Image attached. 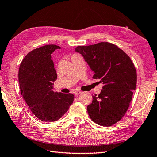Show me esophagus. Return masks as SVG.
I'll return each instance as SVG.
<instances>
[{
    "label": "esophagus",
    "instance_id": "obj_1",
    "mask_svg": "<svg viewBox=\"0 0 157 157\" xmlns=\"http://www.w3.org/2000/svg\"><path fill=\"white\" fill-rule=\"evenodd\" d=\"M81 90H75V95H76V96H78L79 94H81Z\"/></svg>",
    "mask_w": 157,
    "mask_h": 157
}]
</instances>
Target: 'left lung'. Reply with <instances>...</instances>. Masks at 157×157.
Instances as JSON below:
<instances>
[{
    "label": "left lung",
    "instance_id": "8db88e82",
    "mask_svg": "<svg viewBox=\"0 0 157 157\" xmlns=\"http://www.w3.org/2000/svg\"><path fill=\"white\" fill-rule=\"evenodd\" d=\"M75 50L94 72L93 78L103 85L99 95H93L92 103L87 106L89 116L100 126H113L130 106L137 81L134 64L122 50L109 42L80 46Z\"/></svg>",
    "mask_w": 157,
    "mask_h": 157
}]
</instances>
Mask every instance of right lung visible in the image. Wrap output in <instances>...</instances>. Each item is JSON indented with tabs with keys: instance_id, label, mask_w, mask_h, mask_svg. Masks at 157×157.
Returning a JSON list of instances; mask_svg holds the SVG:
<instances>
[{
	"instance_id": "1",
	"label": "right lung",
	"mask_w": 157,
	"mask_h": 157,
	"mask_svg": "<svg viewBox=\"0 0 157 157\" xmlns=\"http://www.w3.org/2000/svg\"><path fill=\"white\" fill-rule=\"evenodd\" d=\"M50 44L34 49L23 59L19 69L20 91L35 116L44 121H57L74 101L72 93H54L52 85L57 78L51 54L60 49Z\"/></svg>"
}]
</instances>
